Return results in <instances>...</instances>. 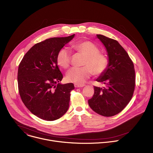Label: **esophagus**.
<instances>
[{
	"label": "esophagus",
	"mask_w": 153,
	"mask_h": 153,
	"mask_svg": "<svg viewBox=\"0 0 153 153\" xmlns=\"http://www.w3.org/2000/svg\"><path fill=\"white\" fill-rule=\"evenodd\" d=\"M85 84H82V85H79V84H74V86L76 88H82V87L85 86Z\"/></svg>",
	"instance_id": "esophagus-1"
}]
</instances>
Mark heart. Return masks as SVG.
I'll use <instances>...</instances> for the list:
<instances>
[{
  "label": "heart",
  "instance_id": "b5f03b06",
  "mask_svg": "<svg viewBox=\"0 0 153 153\" xmlns=\"http://www.w3.org/2000/svg\"><path fill=\"white\" fill-rule=\"evenodd\" d=\"M71 49L84 57L82 68H73L67 73L66 78L68 82L81 85L93 74L95 76L102 74L107 69L108 59L105 54L99 52L97 46L90 41H82L73 44ZM71 55L66 49H62L57 56V62L64 69L70 67Z\"/></svg>",
  "mask_w": 153,
  "mask_h": 153
}]
</instances>
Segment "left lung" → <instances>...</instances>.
Returning a JSON list of instances; mask_svg holds the SVG:
<instances>
[{"instance_id":"left-lung-1","label":"left lung","mask_w":153,"mask_h":153,"mask_svg":"<svg viewBox=\"0 0 153 153\" xmlns=\"http://www.w3.org/2000/svg\"><path fill=\"white\" fill-rule=\"evenodd\" d=\"M97 37L108 52L109 64L106 70L96 80L105 87L94 86V93L88 104L96 113L111 117L121 112L131 99L135 89L134 64L119 42L103 35Z\"/></svg>"}]
</instances>
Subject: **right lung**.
<instances>
[{
	"label": "right lung",
	"mask_w": 153,
	"mask_h": 153,
	"mask_svg": "<svg viewBox=\"0 0 153 153\" xmlns=\"http://www.w3.org/2000/svg\"><path fill=\"white\" fill-rule=\"evenodd\" d=\"M53 37L36 43L22 59L18 68V89L28 110L47 121L60 118L68 110L73 83L62 85L63 75L57 56L74 37Z\"/></svg>",
	"instance_id": "1"
}]
</instances>
